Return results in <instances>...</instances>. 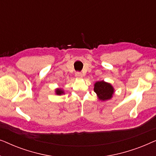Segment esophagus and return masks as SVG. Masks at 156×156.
I'll return each mask as SVG.
<instances>
[{"label":"esophagus","mask_w":156,"mask_h":156,"mask_svg":"<svg viewBox=\"0 0 156 156\" xmlns=\"http://www.w3.org/2000/svg\"><path fill=\"white\" fill-rule=\"evenodd\" d=\"M75 76H76V78H82V74L80 72H76Z\"/></svg>","instance_id":"34e87169"}]
</instances>
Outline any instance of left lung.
I'll return each instance as SVG.
<instances>
[{
  "label": "left lung",
  "instance_id": "left-lung-1",
  "mask_svg": "<svg viewBox=\"0 0 156 156\" xmlns=\"http://www.w3.org/2000/svg\"><path fill=\"white\" fill-rule=\"evenodd\" d=\"M94 91L97 94L98 98L101 101H106L111 99L114 93V89L109 83L104 81L97 82L94 84Z\"/></svg>",
  "mask_w": 156,
  "mask_h": 156
}]
</instances>
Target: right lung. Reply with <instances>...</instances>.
Returning a JSON list of instances; mask_svg holds the SVG:
<instances>
[{
	"instance_id": "obj_1",
	"label": "right lung",
	"mask_w": 156,
	"mask_h": 156,
	"mask_svg": "<svg viewBox=\"0 0 156 156\" xmlns=\"http://www.w3.org/2000/svg\"><path fill=\"white\" fill-rule=\"evenodd\" d=\"M55 93H56L57 95H61V94H63L65 92H64V91L62 90V89L60 88H58L55 90Z\"/></svg>"
}]
</instances>
